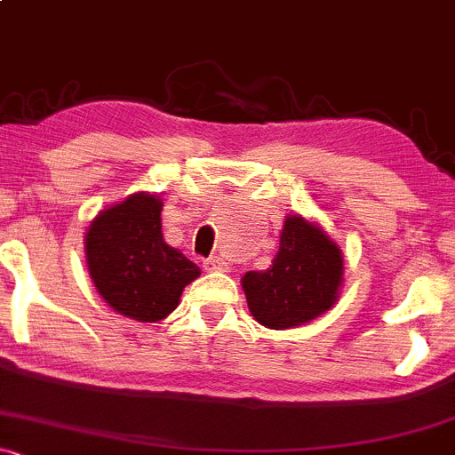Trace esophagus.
Instances as JSON below:
<instances>
[{
    "label": "esophagus",
    "mask_w": 455,
    "mask_h": 455,
    "mask_svg": "<svg viewBox=\"0 0 455 455\" xmlns=\"http://www.w3.org/2000/svg\"><path fill=\"white\" fill-rule=\"evenodd\" d=\"M204 270H207V272H227L228 264L222 259V257L213 255V257H209L207 261H204Z\"/></svg>",
    "instance_id": "obj_1"
}]
</instances>
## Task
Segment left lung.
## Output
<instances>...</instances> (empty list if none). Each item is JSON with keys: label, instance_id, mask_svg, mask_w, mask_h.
<instances>
[{"label": "left lung", "instance_id": "obj_1", "mask_svg": "<svg viewBox=\"0 0 455 455\" xmlns=\"http://www.w3.org/2000/svg\"><path fill=\"white\" fill-rule=\"evenodd\" d=\"M340 283V248L300 215L285 220L272 266L242 279L248 309L270 329L299 327L324 314L336 303Z\"/></svg>", "mask_w": 455, "mask_h": 455}]
</instances>
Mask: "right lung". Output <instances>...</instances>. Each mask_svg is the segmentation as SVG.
<instances>
[{
  "mask_svg": "<svg viewBox=\"0 0 455 455\" xmlns=\"http://www.w3.org/2000/svg\"><path fill=\"white\" fill-rule=\"evenodd\" d=\"M159 196L132 194L91 222L87 264L100 296L115 312L156 323L179 305L200 267L165 243Z\"/></svg>",
  "mask_w": 455,
  "mask_h": 455,
  "instance_id": "obj_1",
  "label": "right lung"
}]
</instances>
